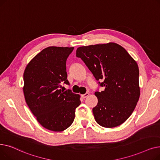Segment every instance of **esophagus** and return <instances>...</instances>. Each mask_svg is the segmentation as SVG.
I'll return each mask as SVG.
<instances>
[{"label":"esophagus","mask_w":160,"mask_h":160,"mask_svg":"<svg viewBox=\"0 0 160 160\" xmlns=\"http://www.w3.org/2000/svg\"><path fill=\"white\" fill-rule=\"evenodd\" d=\"M89 96V93L88 92H87V93H85V94H82V95H81V96H82V98H86L87 97H88Z\"/></svg>","instance_id":"esophagus-1"}]
</instances>
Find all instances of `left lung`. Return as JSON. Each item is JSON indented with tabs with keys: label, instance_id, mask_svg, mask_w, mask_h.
Returning <instances> with one entry per match:
<instances>
[{
	"label": "left lung",
	"instance_id": "left-lung-1",
	"mask_svg": "<svg viewBox=\"0 0 160 160\" xmlns=\"http://www.w3.org/2000/svg\"><path fill=\"white\" fill-rule=\"evenodd\" d=\"M76 56L85 63L104 87L95 92L98 104L92 109L96 122L105 128L120 126L130 117L140 96L139 67L121 45L113 42L79 47Z\"/></svg>",
	"mask_w": 160,
	"mask_h": 160
}]
</instances>
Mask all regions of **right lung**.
Listing matches in <instances>:
<instances>
[{
    "label": "right lung",
    "mask_w": 160,
    "mask_h": 160,
    "mask_svg": "<svg viewBox=\"0 0 160 160\" xmlns=\"http://www.w3.org/2000/svg\"><path fill=\"white\" fill-rule=\"evenodd\" d=\"M73 49L45 48L28 62L23 73L25 102L38 122L51 131L69 128L81 104L80 95L60 89L62 82L69 85L66 63Z\"/></svg>",
    "instance_id": "obj_1"
}]
</instances>
